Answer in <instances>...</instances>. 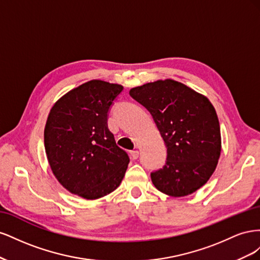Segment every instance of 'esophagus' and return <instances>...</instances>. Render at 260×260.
<instances>
[{"instance_id": "obj_1", "label": "esophagus", "mask_w": 260, "mask_h": 260, "mask_svg": "<svg viewBox=\"0 0 260 260\" xmlns=\"http://www.w3.org/2000/svg\"><path fill=\"white\" fill-rule=\"evenodd\" d=\"M130 154H131V157H132L133 159H137L138 157H139V151H138V149H135V151H131Z\"/></svg>"}]
</instances>
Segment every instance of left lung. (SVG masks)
Masks as SVG:
<instances>
[{
    "label": "left lung",
    "mask_w": 260,
    "mask_h": 260,
    "mask_svg": "<svg viewBox=\"0 0 260 260\" xmlns=\"http://www.w3.org/2000/svg\"><path fill=\"white\" fill-rule=\"evenodd\" d=\"M129 93L151 113L167 146L166 165L151 174L155 187L172 198L198 191L214 174L221 153L220 124L210 101L172 79Z\"/></svg>",
    "instance_id": "8db88e82"
}]
</instances>
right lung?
I'll use <instances>...</instances> for the list:
<instances>
[{
	"instance_id": "1",
	"label": "right lung",
	"mask_w": 260,
	"mask_h": 260,
	"mask_svg": "<svg viewBox=\"0 0 260 260\" xmlns=\"http://www.w3.org/2000/svg\"><path fill=\"white\" fill-rule=\"evenodd\" d=\"M123 86L91 80L51 108L44 147L53 175L70 193L98 200L119 186L130 161L107 125L108 111Z\"/></svg>"
}]
</instances>
